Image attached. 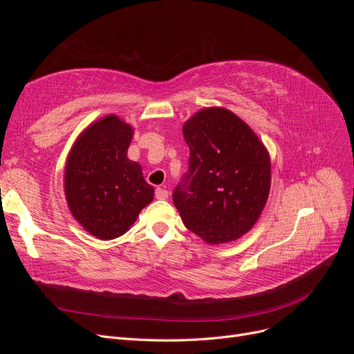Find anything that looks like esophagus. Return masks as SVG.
Returning a JSON list of instances; mask_svg holds the SVG:
<instances>
[{"instance_id":"obj_1","label":"esophagus","mask_w":354,"mask_h":354,"mask_svg":"<svg viewBox=\"0 0 354 354\" xmlns=\"http://www.w3.org/2000/svg\"><path fill=\"white\" fill-rule=\"evenodd\" d=\"M168 190H165V189H162V187H156V190H155V198L156 199H160V201H165V199H168Z\"/></svg>"}]
</instances>
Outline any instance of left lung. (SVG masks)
<instances>
[{
  "instance_id": "1",
  "label": "left lung",
  "mask_w": 354,
  "mask_h": 354,
  "mask_svg": "<svg viewBox=\"0 0 354 354\" xmlns=\"http://www.w3.org/2000/svg\"><path fill=\"white\" fill-rule=\"evenodd\" d=\"M183 137L189 173L173 194L181 220L207 243L239 239L259 221L269 198V151L236 113L217 106L190 116Z\"/></svg>"
}]
</instances>
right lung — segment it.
I'll list each match as a JSON object with an SVG mask.
<instances>
[{"mask_svg": "<svg viewBox=\"0 0 354 354\" xmlns=\"http://www.w3.org/2000/svg\"><path fill=\"white\" fill-rule=\"evenodd\" d=\"M133 136L130 124L106 115L78 136L66 159L63 189L69 211L102 241L122 236L153 201L142 165L127 156Z\"/></svg>", "mask_w": 354, "mask_h": 354, "instance_id": "right-lung-1", "label": "right lung"}]
</instances>
